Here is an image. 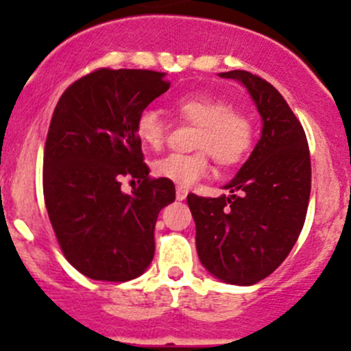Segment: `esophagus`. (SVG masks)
I'll use <instances>...</instances> for the list:
<instances>
[{
	"label": "esophagus",
	"mask_w": 351,
	"mask_h": 351,
	"mask_svg": "<svg viewBox=\"0 0 351 351\" xmlns=\"http://www.w3.org/2000/svg\"><path fill=\"white\" fill-rule=\"evenodd\" d=\"M176 200H185L186 195H189V190L183 189V186H176Z\"/></svg>",
	"instance_id": "obj_1"
}]
</instances>
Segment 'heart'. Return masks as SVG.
<instances>
[{"mask_svg":"<svg viewBox=\"0 0 351 351\" xmlns=\"http://www.w3.org/2000/svg\"><path fill=\"white\" fill-rule=\"evenodd\" d=\"M180 119L198 127L193 154H168L154 162V175L180 186H192L208 173V154L221 166H232L250 153L254 125L244 113L208 95H185L173 104ZM136 136L143 146L159 149L166 137V122L153 108H144L136 119Z\"/></svg>","mask_w":351,"mask_h":351,"instance_id":"obj_1","label":"heart"}]
</instances>
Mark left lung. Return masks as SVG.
<instances>
[{"instance_id":"1","label":"left lung","mask_w":351,"mask_h":351,"mask_svg":"<svg viewBox=\"0 0 351 351\" xmlns=\"http://www.w3.org/2000/svg\"><path fill=\"white\" fill-rule=\"evenodd\" d=\"M247 90L261 117V137L229 195L186 197L205 270L232 285L274 274L302 231L311 195V156L302 125L268 81L247 71L219 73Z\"/></svg>"}]
</instances>
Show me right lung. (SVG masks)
<instances>
[{"mask_svg": "<svg viewBox=\"0 0 351 351\" xmlns=\"http://www.w3.org/2000/svg\"><path fill=\"white\" fill-rule=\"evenodd\" d=\"M165 73L97 69L59 98L44 151V198L66 260L104 282H127L154 256V226L175 185L149 178L136 119L168 91ZM129 174L140 186L119 190Z\"/></svg>", "mask_w": 351, "mask_h": 351, "instance_id": "right-lung-1", "label": "right lung"}]
</instances>
